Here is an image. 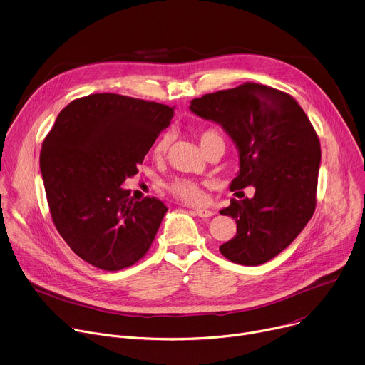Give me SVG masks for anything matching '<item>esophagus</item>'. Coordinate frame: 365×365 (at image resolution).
Listing matches in <instances>:
<instances>
[{
	"label": "esophagus",
	"instance_id": "1",
	"mask_svg": "<svg viewBox=\"0 0 365 365\" xmlns=\"http://www.w3.org/2000/svg\"><path fill=\"white\" fill-rule=\"evenodd\" d=\"M195 214L199 217V218H211L214 215L212 211H207V210H202V207H196L195 210Z\"/></svg>",
	"mask_w": 365,
	"mask_h": 365
}]
</instances>
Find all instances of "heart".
Listing matches in <instances>:
<instances>
[{
  "mask_svg": "<svg viewBox=\"0 0 365 365\" xmlns=\"http://www.w3.org/2000/svg\"><path fill=\"white\" fill-rule=\"evenodd\" d=\"M220 137V134L214 130H206L202 131L199 134V143L200 147L205 150L206 145L210 144L214 138ZM168 144H169V137L163 135L162 138L158 140V143L154 144L153 147V155L155 159H159L163 155V153L168 150ZM168 190L176 196L178 199L187 202V203H197L203 199V190H202V185L193 179L189 178H176L172 182L168 183Z\"/></svg>",
  "mask_w": 365,
  "mask_h": 365,
  "instance_id": "1",
  "label": "heart"
}]
</instances>
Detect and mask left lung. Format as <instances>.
I'll use <instances>...</instances> for the list:
<instances>
[{"label":"left lung","instance_id":"8db88e82","mask_svg":"<svg viewBox=\"0 0 365 365\" xmlns=\"http://www.w3.org/2000/svg\"><path fill=\"white\" fill-rule=\"evenodd\" d=\"M189 108L220 124L235 143L240 172L230 189H255L251 199H232L220 211L237 222L221 254L241 266L267 263L315 212L321 165L315 128L292 95L252 82L195 98Z\"/></svg>","mask_w":365,"mask_h":365}]
</instances>
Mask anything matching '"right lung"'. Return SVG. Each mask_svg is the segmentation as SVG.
<instances>
[{
	"label": "right lung",
	"instance_id": "1",
	"mask_svg": "<svg viewBox=\"0 0 365 365\" xmlns=\"http://www.w3.org/2000/svg\"><path fill=\"white\" fill-rule=\"evenodd\" d=\"M175 107L118 93L72 101L46 135L40 170L51 220L86 263L106 272L135 264L168 212L123 187L170 125Z\"/></svg>",
	"mask_w": 365,
	"mask_h": 365
}]
</instances>
